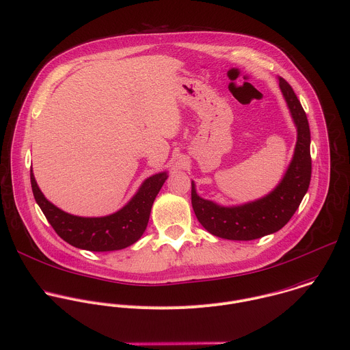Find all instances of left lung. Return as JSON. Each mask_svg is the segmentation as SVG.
<instances>
[{"label": "left lung", "instance_id": "8db88e82", "mask_svg": "<svg viewBox=\"0 0 350 350\" xmlns=\"http://www.w3.org/2000/svg\"><path fill=\"white\" fill-rule=\"evenodd\" d=\"M293 123L297 142L291 161L272 191L241 205L224 206L197 194L191 180V205L198 221L215 237L232 241H252L280 230L294 215L310 182V131L306 115L291 86L278 78Z\"/></svg>", "mask_w": 350, "mask_h": 350}]
</instances>
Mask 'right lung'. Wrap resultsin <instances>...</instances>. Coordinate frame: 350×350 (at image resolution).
<instances>
[{
    "label": "right lung",
    "instance_id": "1",
    "mask_svg": "<svg viewBox=\"0 0 350 350\" xmlns=\"http://www.w3.org/2000/svg\"><path fill=\"white\" fill-rule=\"evenodd\" d=\"M34 198L55 231L70 245L90 252H112L135 243L146 230L152 205L168 178L159 172L146 178L133 198L119 211L97 217H85L64 212L41 191L31 170Z\"/></svg>",
    "mask_w": 350,
    "mask_h": 350
}]
</instances>
